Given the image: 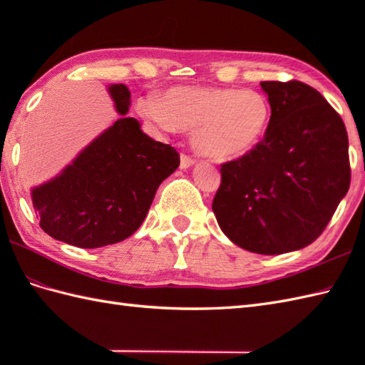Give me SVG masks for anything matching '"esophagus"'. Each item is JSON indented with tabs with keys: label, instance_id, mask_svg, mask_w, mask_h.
I'll return each mask as SVG.
<instances>
[{
	"label": "esophagus",
	"instance_id": "34e87169",
	"mask_svg": "<svg viewBox=\"0 0 365 365\" xmlns=\"http://www.w3.org/2000/svg\"><path fill=\"white\" fill-rule=\"evenodd\" d=\"M195 163H196V158L190 157V155L182 153V157H180V168L182 169H188V168H191L192 165H195Z\"/></svg>",
	"mask_w": 365,
	"mask_h": 365
}]
</instances>
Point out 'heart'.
Instances as JSON below:
<instances>
[{
    "mask_svg": "<svg viewBox=\"0 0 365 365\" xmlns=\"http://www.w3.org/2000/svg\"><path fill=\"white\" fill-rule=\"evenodd\" d=\"M138 111L166 130L192 131L195 149L218 161L251 153L271 122L268 97L254 89L173 88L139 100Z\"/></svg>",
    "mask_w": 365,
    "mask_h": 365,
    "instance_id": "obj_1",
    "label": "heart"
}]
</instances>
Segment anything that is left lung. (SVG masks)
I'll return each instance as SVG.
<instances>
[{"label":"left lung","instance_id":"left-lung-1","mask_svg":"<svg viewBox=\"0 0 365 365\" xmlns=\"http://www.w3.org/2000/svg\"><path fill=\"white\" fill-rule=\"evenodd\" d=\"M271 122L255 149L221 166L213 213L232 243L276 255L320 237L350 188L344 120L301 81H262Z\"/></svg>","mask_w":365,"mask_h":365}]
</instances>
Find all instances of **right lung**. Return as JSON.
I'll use <instances>...</instances> for the list:
<instances>
[{
	"instance_id": "add662e5",
	"label": "right lung",
	"mask_w": 365,
	"mask_h": 365,
	"mask_svg": "<svg viewBox=\"0 0 365 365\" xmlns=\"http://www.w3.org/2000/svg\"><path fill=\"white\" fill-rule=\"evenodd\" d=\"M108 92L120 118L56 177L31 190L43 232L86 250L133 235L161 182L180 165L174 147L155 141L127 118L131 96L125 84H110Z\"/></svg>"
}]
</instances>
